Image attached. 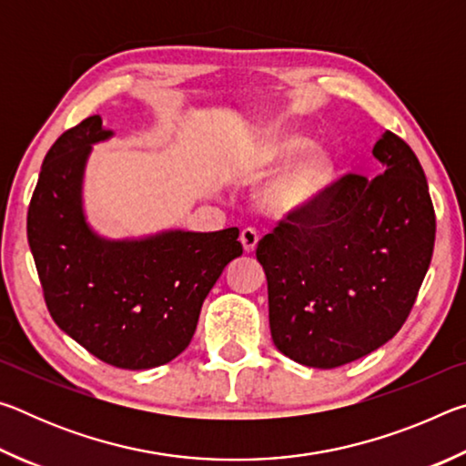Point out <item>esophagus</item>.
I'll return each instance as SVG.
<instances>
[{
	"label": "esophagus",
	"mask_w": 466,
	"mask_h": 466,
	"mask_svg": "<svg viewBox=\"0 0 466 466\" xmlns=\"http://www.w3.org/2000/svg\"><path fill=\"white\" fill-rule=\"evenodd\" d=\"M240 242L244 247V252H248V255L250 252H255L257 242H258V234L255 228H244V230L240 232Z\"/></svg>",
	"instance_id": "34e87169"
}]
</instances>
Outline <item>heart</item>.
<instances>
[{"instance_id": "heart-1", "label": "heart", "mask_w": 466, "mask_h": 466, "mask_svg": "<svg viewBox=\"0 0 466 466\" xmlns=\"http://www.w3.org/2000/svg\"><path fill=\"white\" fill-rule=\"evenodd\" d=\"M309 144L310 141L304 136H294V133L275 137L242 168V177L247 180L269 177L294 160L299 152H304ZM333 175V157L325 149H312L265 188L261 201L265 209H269L275 216L296 214L317 201V197L325 191Z\"/></svg>"}]
</instances>
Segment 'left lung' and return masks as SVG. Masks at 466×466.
Returning a JSON list of instances; mask_svg holds the SVG:
<instances>
[{
	"label": "left lung",
	"instance_id": "1",
	"mask_svg": "<svg viewBox=\"0 0 466 466\" xmlns=\"http://www.w3.org/2000/svg\"><path fill=\"white\" fill-rule=\"evenodd\" d=\"M382 175H345L289 214L257 247L278 350L339 368L399 333L431 261L436 214L413 149L386 131L372 149Z\"/></svg>",
	"mask_w": 466,
	"mask_h": 466
}]
</instances>
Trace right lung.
I'll list each match as a JSON object with an SVG mask.
<instances>
[{"label":"right lung","mask_w":466,"mask_h":466,"mask_svg":"<svg viewBox=\"0 0 466 466\" xmlns=\"http://www.w3.org/2000/svg\"><path fill=\"white\" fill-rule=\"evenodd\" d=\"M110 136L94 115L51 146L28 205V244L57 327L110 366L147 370L191 343L203 299L242 255L240 232L100 238L84 218L82 180L92 144Z\"/></svg>","instance_id":"right-lung-1"}]
</instances>
